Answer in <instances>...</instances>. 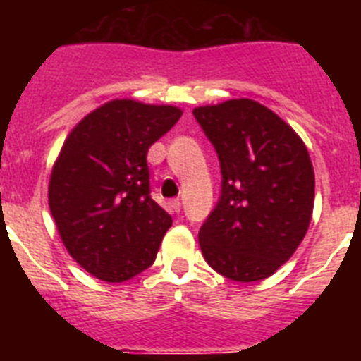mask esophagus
I'll return each mask as SVG.
<instances>
[{
    "instance_id": "esophagus-1",
    "label": "esophagus",
    "mask_w": 361,
    "mask_h": 361,
    "mask_svg": "<svg viewBox=\"0 0 361 361\" xmlns=\"http://www.w3.org/2000/svg\"><path fill=\"white\" fill-rule=\"evenodd\" d=\"M170 206H171V208H173L175 212H177V213L180 212V200H178V199H173V200H171Z\"/></svg>"
}]
</instances>
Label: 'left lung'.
<instances>
[{
    "label": "left lung",
    "instance_id": "left-lung-1",
    "mask_svg": "<svg viewBox=\"0 0 361 361\" xmlns=\"http://www.w3.org/2000/svg\"><path fill=\"white\" fill-rule=\"evenodd\" d=\"M222 171L219 204L199 231L206 262L235 282H257L304 240L314 206V171L298 133L253 99L193 110Z\"/></svg>",
    "mask_w": 361,
    "mask_h": 361
}]
</instances>
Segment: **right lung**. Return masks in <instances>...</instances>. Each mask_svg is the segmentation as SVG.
<instances>
[{
	"label": "right lung",
	"instance_id": "right-lung-1",
	"mask_svg": "<svg viewBox=\"0 0 361 361\" xmlns=\"http://www.w3.org/2000/svg\"><path fill=\"white\" fill-rule=\"evenodd\" d=\"M183 110L114 99L82 117L63 142L49 206L70 257L95 279L121 283L148 269L171 226L149 197L146 155Z\"/></svg>",
	"mask_w": 361,
	"mask_h": 361
}]
</instances>
